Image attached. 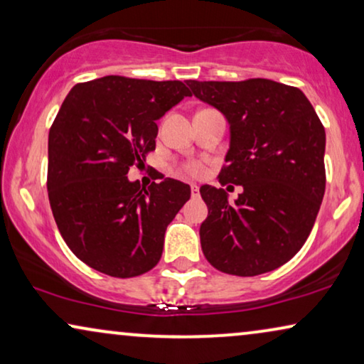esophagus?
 <instances>
[{
  "label": "esophagus",
  "instance_id": "34e87169",
  "mask_svg": "<svg viewBox=\"0 0 364 364\" xmlns=\"http://www.w3.org/2000/svg\"><path fill=\"white\" fill-rule=\"evenodd\" d=\"M191 192H192V197H198V187L197 186H191Z\"/></svg>",
  "mask_w": 364,
  "mask_h": 364
}]
</instances>
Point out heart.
Returning a JSON list of instances; mask_svg holds the SVG:
<instances>
[{"label":"heart","instance_id":"b5f03b06","mask_svg":"<svg viewBox=\"0 0 364 364\" xmlns=\"http://www.w3.org/2000/svg\"><path fill=\"white\" fill-rule=\"evenodd\" d=\"M203 172H205V164L202 161H187L181 166V173L187 177L197 178L203 176Z\"/></svg>","mask_w":364,"mask_h":364}]
</instances>
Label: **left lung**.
Returning <instances> with one entry per match:
<instances>
[{
    "mask_svg": "<svg viewBox=\"0 0 364 364\" xmlns=\"http://www.w3.org/2000/svg\"><path fill=\"white\" fill-rule=\"evenodd\" d=\"M192 94L230 124L220 186L200 187L208 217L202 252L228 275L255 277L285 265L306 242L326 187L325 127L298 87L270 81H187Z\"/></svg>",
    "mask_w": 364,
    "mask_h": 364,
    "instance_id": "obj_1",
    "label": "left lung"
}]
</instances>
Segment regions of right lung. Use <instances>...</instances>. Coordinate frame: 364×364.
<instances>
[{"label": "right lung", "instance_id": "right-lung-1", "mask_svg": "<svg viewBox=\"0 0 364 364\" xmlns=\"http://www.w3.org/2000/svg\"><path fill=\"white\" fill-rule=\"evenodd\" d=\"M186 96L181 81L106 76L79 82L64 99L48 141V196L56 225L79 260L116 278L152 270L187 183L129 182L156 151L157 119Z\"/></svg>", "mask_w": 364, "mask_h": 364}]
</instances>
